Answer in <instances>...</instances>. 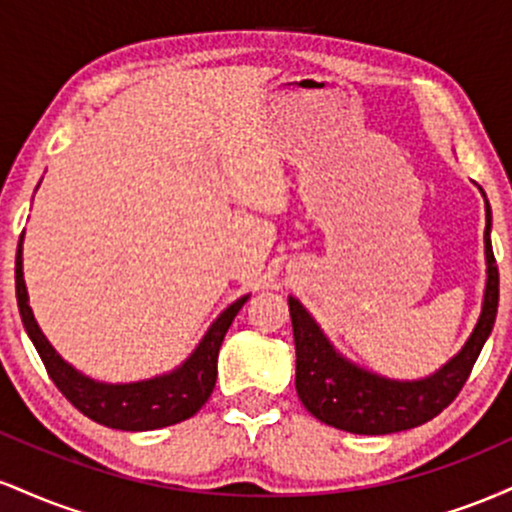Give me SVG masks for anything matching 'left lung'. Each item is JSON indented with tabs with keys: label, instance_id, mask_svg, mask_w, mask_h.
<instances>
[{
	"label": "left lung",
	"instance_id": "1",
	"mask_svg": "<svg viewBox=\"0 0 512 512\" xmlns=\"http://www.w3.org/2000/svg\"><path fill=\"white\" fill-rule=\"evenodd\" d=\"M486 279L484 308L464 349L426 380L399 383L344 361L313 317L296 298H289V313L296 342V392L303 407L322 424L358 436H385V433L416 428L438 416L460 395L474 363L484 349L498 313V267L491 248V207L486 202Z\"/></svg>",
	"mask_w": 512,
	"mask_h": 512
}]
</instances>
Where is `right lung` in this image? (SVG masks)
<instances>
[{"instance_id": "obj_1", "label": "right lung", "mask_w": 512, "mask_h": 512, "mask_svg": "<svg viewBox=\"0 0 512 512\" xmlns=\"http://www.w3.org/2000/svg\"><path fill=\"white\" fill-rule=\"evenodd\" d=\"M21 243L23 233L19 238V250H16V301H19L23 327H26L28 337L43 358L52 383L81 414L108 428H120V431H154V428L180 424L204 407L216 385V358H219L221 342L231 327L233 317L248 301V296L223 310L219 320L211 325L207 337L199 342L195 354L173 373L129 385L96 383V380H88L81 373H76L72 366H67L45 339V334L40 332L38 322L28 308Z\"/></svg>"}]
</instances>
